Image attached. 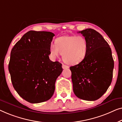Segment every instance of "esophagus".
<instances>
[{
    "instance_id": "obj_1",
    "label": "esophagus",
    "mask_w": 122,
    "mask_h": 122,
    "mask_svg": "<svg viewBox=\"0 0 122 122\" xmlns=\"http://www.w3.org/2000/svg\"><path fill=\"white\" fill-rule=\"evenodd\" d=\"M62 68L63 69H67V68H69V66H67L66 65H64V64H62Z\"/></svg>"
}]
</instances>
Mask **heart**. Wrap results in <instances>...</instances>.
<instances>
[{"label":"heart","instance_id":"1","mask_svg":"<svg viewBox=\"0 0 122 122\" xmlns=\"http://www.w3.org/2000/svg\"><path fill=\"white\" fill-rule=\"evenodd\" d=\"M88 44L85 37L81 36H63L55 40V45L50 47L51 55L56 58L62 55L63 61L69 65L81 62L86 56Z\"/></svg>","mask_w":122,"mask_h":122}]
</instances>
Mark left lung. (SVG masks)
I'll list each match as a JSON object with an SVG mask.
<instances>
[{
	"label": "left lung",
	"instance_id": "1",
	"mask_svg": "<svg viewBox=\"0 0 122 122\" xmlns=\"http://www.w3.org/2000/svg\"><path fill=\"white\" fill-rule=\"evenodd\" d=\"M78 32L86 40L88 50L85 59L70 68L73 91L79 98L95 101L104 95L112 82L114 68L112 51L95 30L87 29Z\"/></svg>",
	"mask_w": 122,
	"mask_h": 122
}]
</instances>
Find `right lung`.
Wrapping results in <instances>:
<instances>
[{"label": "right lung", "instance_id": "1", "mask_svg": "<svg viewBox=\"0 0 122 122\" xmlns=\"http://www.w3.org/2000/svg\"><path fill=\"white\" fill-rule=\"evenodd\" d=\"M55 34L29 31L11 50L9 71L14 88L20 97L31 103L49 100L54 95L62 64L49 59Z\"/></svg>", "mask_w": 122, "mask_h": 122}]
</instances>
